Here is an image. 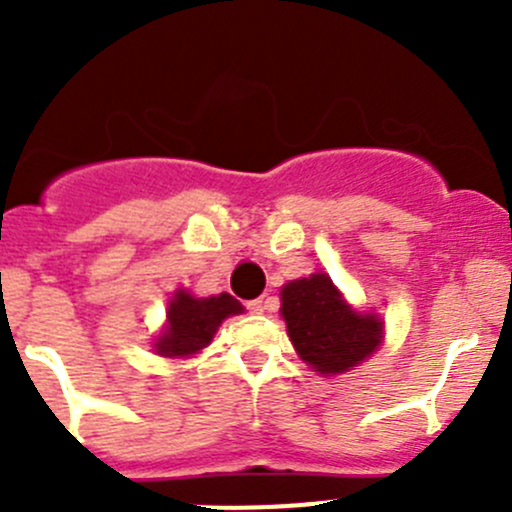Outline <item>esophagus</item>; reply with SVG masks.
Returning a JSON list of instances; mask_svg holds the SVG:
<instances>
[{"instance_id": "1", "label": "esophagus", "mask_w": 512, "mask_h": 512, "mask_svg": "<svg viewBox=\"0 0 512 512\" xmlns=\"http://www.w3.org/2000/svg\"><path fill=\"white\" fill-rule=\"evenodd\" d=\"M247 309H250L252 314H262L267 309V302L262 297L260 299H252V302H247Z\"/></svg>"}]
</instances>
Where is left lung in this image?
Segmentation results:
<instances>
[{
  "instance_id": "obj_1",
  "label": "left lung",
  "mask_w": 512,
  "mask_h": 512,
  "mask_svg": "<svg viewBox=\"0 0 512 512\" xmlns=\"http://www.w3.org/2000/svg\"><path fill=\"white\" fill-rule=\"evenodd\" d=\"M280 314L299 359L324 376L344 374L379 349L384 322L356 312L324 272L292 280L280 292Z\"/></svg>"
}]
</instances>
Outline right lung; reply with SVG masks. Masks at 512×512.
Returning <instances> with one entry per match:
<instances>
[{
	"instance_id": "add662e5",
	"label": "right lung",
	"mask_w": 512,
	"mask_h": 512,
	"mask_svg": "<svg viewBox=\"0 0 512 512\" xmlns=\"http://www.w3.org/2000/svg\"><path fill=\"white\" fill-rule=\"evenodd\" d=\"M242 304L230 294L193 297L188 289H175L168 302V319L158 334L153 349L168 359H188L213 342L220 324L232 314H240Z\"/></svg>"
}]
</instances>
